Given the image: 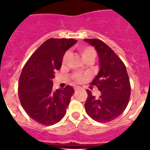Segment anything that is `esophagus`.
Listing matches in <instances>:
<instances>
[{"label":"esophagus","instance_id":"esophagus-1","mask_svg":"<svg viewBox=\"0 0 150 150\" xmlns=\"http://www.w3.org/2000/svg\"><path fill=\"white\" fill-rule=\"evenodd\" d=\"M79 89H80V87H79V86L74 87V90H75V91H78V90H79Z\"/></svg>","mask_w":150,"mask_h":150}]
</instances>
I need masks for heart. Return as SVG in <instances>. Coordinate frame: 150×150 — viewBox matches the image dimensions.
Returning <instances> with one entry per match:
<instances>
[{"instance_id": "obj_1", "label": "heart", "mask_w": 150, "mask_h": 150, "mask_svg": "<svg viewBox=\"0 0 150 150\" xmlns=\"http://www.w3.org/2000/svg\"><path fill=\"white\" fill-rule=\"evenodd\" d=\"M78 52H79L80 55H81L82 59L85 62L88 60H95V57H96V52H95V49L91 46H80L77 48ZM69 58V53H65L62 59V63L64 64L66 62H67V59ZM74 80L76 81V83H81L84 80L86 76L85 75H82L80 74H76L74 75Z\"/></svg>"}]
</instances>
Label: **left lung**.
<instances>
[{
  "label": "left lung",
  "mask_w": 150,
  "mask_h": 150,
  "mask_svg": "<svg viewBox=\"0 0 150 150\" xmlns=\"http://www.w3.org/2000/svg\"><path fill=\"white\" fill-rule=\"evenodd\" d=\"M98 55L100 70L91 84L96 86L101 95L97 99L86 90L85 104L87 114L98 122H109L124 112L129 101L131 86L126 67L113 50L98 39H85Z\"/></svg>",
  "instance_id": "1"
}]
</instances>
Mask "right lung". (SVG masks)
<instances>
[{
	"label": "right lung",
	"mask_w": 150,
	"mask_h": 150,
	"mask_svg": "<svg viewBox=\"0 0 150 150\" xmlns=\"http://www.w3.org/2000/svg\"><path fill=\"white\" fill-rule=\"evenodd\" d=\"M77 41L51 38L30 57L18 81L21 104L32 120L43 125L59 122L66 113L74 90L71 86L53 91L55 72L61 68L65 52Z\"/></svg>",
	"instance_id": "1"
}]
</instances>
